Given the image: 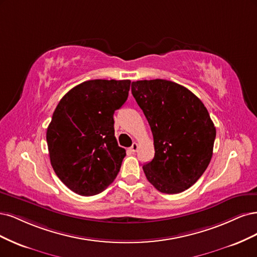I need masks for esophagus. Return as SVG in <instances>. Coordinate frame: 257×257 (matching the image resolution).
Instances as JSON below:
<instances>
[{"mask_svg":"<svg viewBox=\"0 0 257 257\" xmlns=\"http://www.w3.org/2000/svg\"><path fill=\"white\" fill-rule=\"evenodd\" d=\"M138 148H139V144L138 143H134L131 145V147H130V151L132 152V153H137L138 152Z\"/></svg>","mask_w":257,"mask_h":257,"instance_id":"34e87169","label":"esophagus"}]
</instances>
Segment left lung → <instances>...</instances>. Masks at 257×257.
Returning <instances> with one entry per match:
<instances>
[{"label":"left lung","instance_id":"8db88e82","mask_svg":"<svg viewBox=\"0 0 257 257\" xmlns=\"http://www.w3.org/2000/svg\"><path fill=\"white\" fill-rule=\"evenodd\" d=\"M131 92L150 123L154 159L143 165L147 180L167 194L185 191L211 160L216 127L204 103L175 82H132Z\"/></svg>","mask_w":257,"mask_h":257}]
</instances>
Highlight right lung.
I'll return each instance as SVG.
<instances>
[{"label": "right lung", "mask_w": 257, "mask_h": 257, "mask_svg": "<svg viewBox=\"0 0 257 257\" xmlns=\"http://www.w3.org/2000/svg\"><path fill=\"white\" fill-rule=\"evenodd\" d=\"M130 80H89L57 104L47 129L51 165L79 195L102 192L119 172L126 151L114 136L113 114L126 102Z\"/></svg>", "instance_id": "1"}]
</instances>
